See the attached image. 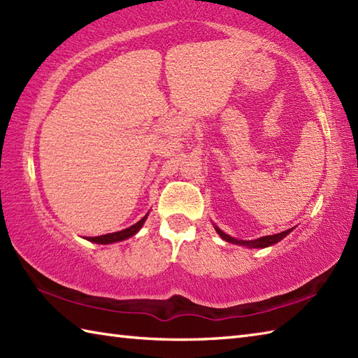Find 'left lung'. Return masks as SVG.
I'll use <instances>...</instances> for the list:
<instances>
[{"mask_svg":"<svg viewBox=\"0 0 358 358\" xmlns=\"http://www.w3.org/2000/svg\"><path fill=\"white\" fill-rule=\"evenodd\" d=\"M215 231L218 232L220 237H222L223 240L229 241V243H235V245H241V246H248V248H268L271 245H275V243H278L280 240H283L286 235L291 232L292 229H287L285 232L281 234H273V235H266V237H262V238H257V240H249V241H245V240H237V238H232L229 237V235L224 234L222 229H218V227L215 226Z\"/></svg>","mask_w":358,"mask_h":358,"instance_id":"1","label":"left lung"}]
</instances>
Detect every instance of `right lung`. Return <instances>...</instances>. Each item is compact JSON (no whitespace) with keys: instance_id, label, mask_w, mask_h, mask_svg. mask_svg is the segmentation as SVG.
<instances>
[{"instance_id":"add662e5","label":"right lung","mask_w":358,"mask_h":358,"mask_svg":"<svg viewBox=\"0 0 358 358\" xmlns=\"http://www.w3.org/2000/svg\"><path fill=\"white\" fill-rule=\"evenodd\" d=\"M146 217H148V215H146ZM146 217H143L138 223H135L134 226L127 227V229L118 231V232H112V234H106V235H101V237H87V240L92 241V243H98V245H109V243H115V241L126 240V238L132 237V235H135L136 232L140 231V227L143 226V223H144V220H146Z\"/></svg>"}]
</instances>
